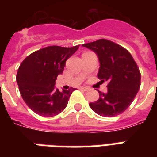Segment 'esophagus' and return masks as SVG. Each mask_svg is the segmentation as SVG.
Instances as JSON below:
<instances>
[{
  "instance_id": "obj_1",
  "label": "esophagus",
  "mask_w": 157,
  "mask_h": 157,
  "mask_svg": "<svg viewBox=\"0 0 157 157\" xmlns=\"http://www.w3.org/2000/svg\"><path fill=\"white\" fill-rule=\"evenodd\" d=\"M81 90L84 91H88L90 90V87H87V86H82V87H81Z\"/></svg>"
}]
</instances>
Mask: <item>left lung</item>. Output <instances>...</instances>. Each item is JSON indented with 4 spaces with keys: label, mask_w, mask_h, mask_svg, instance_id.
<instances>
[{
    "label": "left lung",
    "mask_w": 157,
    "mask_h": 157,
    "mask_svg": "<svg viewBox=\"0 0 157 157\" xmlns=\"http://www.w3.org/2000/svg\"><path fill=\"white\" fill-rule=\"evenodd\" d=\"M95 52L100 63L98 77L108 81L107 92L99 93L90 107L99 116L116 117L129 107L140 88L141 74L130 53L118 44L106 39L82 45Z\"/></svg>",
    "instance_id": "obj_1"
}]
</instances>
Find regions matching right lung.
Returning <instances> with one entry per match:
<instances>
[{
    "label": "right lung",
    "mask_w": 157,
    "mask_h": 157,
    "mask_svg": "<svg viewBox=\"0 0 157 157\" xmlns=\"http://www.w3.org/2000/svg\"><path fill=\"white\" fill-rule=\"evenodd\" d=\"M52 45L32 53L18 69L16 81L22 98L30 109L41 117H50L65 109L71 93L54 86L57 76L63 73L67 59L78 50Z\"/></svg>",
    "instance_id": "1"
}]
</instances>
